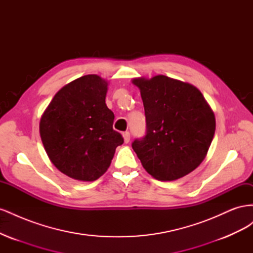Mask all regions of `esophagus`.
Returning <instances> with one entry per match:
<instances>
[{
	"label": "esophagus",
	"mask_w": 253,
	"mask_h": 253,
	"mask_svg": "<svg viewBox=\"0 0 253 253\" xmlns=\"http://www.w3.org/2000/svg\"><path fill=\"white\" fill-rule=\"evenodd\" d=\"M122 137H124V140L126 143H127L129 141V138H131V136H129V133L128 132H125L122 133Z\"/></svg>",
	"instance_id": "34e87169"
}]
</instances>
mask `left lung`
Here are the masks:
<instances>
[{"label":"left lung","mask_w":253,"mask_h":253,"mask_svg":"<svg viewBox=\"0 0 253 253\" xmlns=\"http://www.w3.org/2000/svg\"><path fill=\"white\" fill-rule=\"evenodd\" d=\"M132 83L140 89L147 119V134L132 148L145 171L164 181L194 171L215 132V116L201 90L164 75Z\"/></svg>","instance_id":"8db88e82"}]
</instances>
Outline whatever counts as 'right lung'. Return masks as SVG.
Here are the masks:
<instances>
[{"label": "right lung", "instance_id": "obj_1", "mask_svg": "<svg viewBox=\"0 0 253 253\" xmlns=\"http://www.w3.org/2000/svg\"><path fill=\"white\" fill-rule=\"evenodd\" d=\"M109 83L85 75L67 83L52 98L40 120V136L52 165L68 177L94 181L124 143L114 131V113L106 106Z\"/></svg>", "mask_w": 253, "mask_h": 253}]
</instances>
